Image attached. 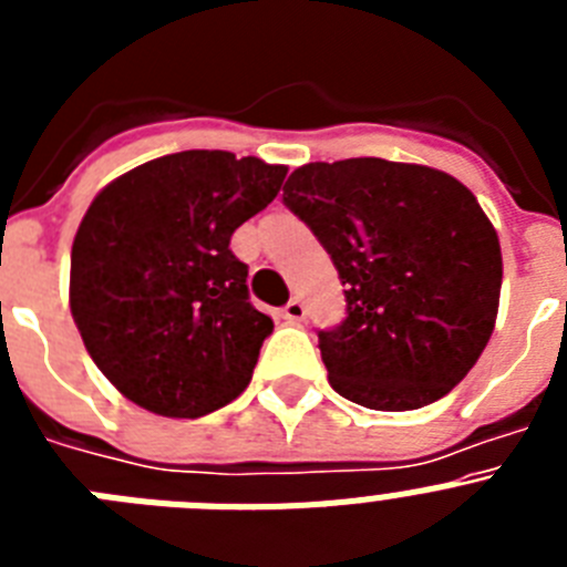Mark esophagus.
Returning a JSON list of instances; mask_svg holds the SVG:
<instances>
[{"instance_id": "obj_1", "label": "esophagus", "mask_w": 567, "mask_h": 567, "mask_svg": "<svg viewBox=\"0 0 567 567\" xmlns=\"http://www.w3.org/2000/svg\"><path fill=\"white\" fill-rule=\"evenodd\" d=\"M280 315H284V320H289V323H300V320L307 318V307H303V300L300 298H292L287 307L280 309Z\"/></svg>"}]
</instances>
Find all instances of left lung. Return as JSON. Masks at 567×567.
<instances>
[{
	"label": "left lung",
	"mask_w": 567,
	"mask_h": 567,
	"mask_svg": "<svg viewBox=\"0 0 567 567\" xmlns=\"http://www.w3.org/2000/svg\"><path fill=\"white\" fill-rule=\"evenodd\" d=\"M284 204L323 244L346 320L318 332L340 398L409 412L449 394L494 332L497 229L454 175L385 158L303 164Z\"/></svg>",
	"instance_id": "left-lung-1"
}]
</instances>
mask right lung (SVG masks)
Instances as JSON below:
<instances>
[{"label":"right lung","mask_w":567,"mask_h":567,"mask_svg":"<svg viewBox=\"0 0 567 567\" xmlns=\"http://www.w3.org/2000/svg\"><path fill=\"white\" fill-rule=\"evenodd\" d=\"M284 178V164L184 150L93 198L70 252V312L93 363L135 405L195 420L249 385L272 318L249 303L229 238Z\"/></svg>","instance_id":"right-lung-1"}]
</instances>
